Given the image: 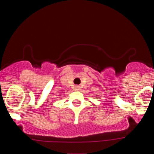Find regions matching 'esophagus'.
Returning <instances> with one entry per match:
<instances>
[{
	"mask_svg": "<svg viewBox=\"0 0 154 154\" xmlns=\"http://www.w3.org/2000/svg\"><path fill=\"white\" fill-rule=\"evenodd\" d=\"M79 89V86H77V85L75 86V88H74V91H78Z\"/></svg>",
	"mask_w": 154,
	"mask_h": 154,
	"instance_id": "1",
	"label": "esophagus"
}]
</instances>
